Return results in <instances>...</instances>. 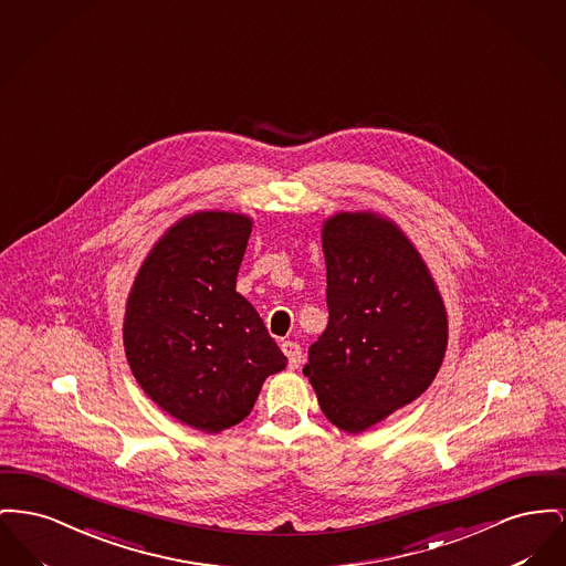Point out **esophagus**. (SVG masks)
<instances>
[{
    "label": "esophagus",
    "instance_id": "esophagus-1",
    "mask_svg": "<svg viewBox=\"0 0 566 566\" xmlns=\"http://www.w3.org/2000/svg\"><path fill=\"white\" fill-rule=\"evenodd\" d=\"M281 349H283V354L287 356V366L290 368H297L300 366V361H302V347L294 343V340H283L281 343Z\"/></svg>",
    "mask_w": 566,
    "mask_h": 566
}]
</instances>
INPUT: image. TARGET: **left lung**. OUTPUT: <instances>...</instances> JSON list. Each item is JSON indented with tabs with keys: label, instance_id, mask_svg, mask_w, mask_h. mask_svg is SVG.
Returning a JSON list of instances; mask_svg holds the SVG:
<instances>
[{
	"label": "left lung",
	"instance_id": "obj_1",
	"mask_svg": "<svg viewBox=\"0 0 566 566\" xmlns=\"http://www.w3.org/2000/svg\"><path fill=\"white\" fill-rule=\"evenodd\" d=\"M322 244L329 319L302 373L324 416L357 434L430 387L446 357V306L413 242L386 217L336 212Z\"/></svg>",
	"mask_w": 566,
	"mask_h": 566
}]
</instances>
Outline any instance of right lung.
I'll return each instance as SVG.
<instances>
[{
	"mask_svg": "<svg viewBox=\"0 0 566 566\" xmlns=\"http://www.w3.org/2000/svg\"><path fill=\"white\" fill-rule=\"evenodd\" d=\"M251 219L202 210L175 223L136 274L123 345L136 381L182 423L221 432L251 413L287 357L237 292Z\"/></svg>",
	"mask_w": 566,
	"mask_h": 566,
	"instance_id": "add662e5",
	"label": "right lung"
}]
</instances>
